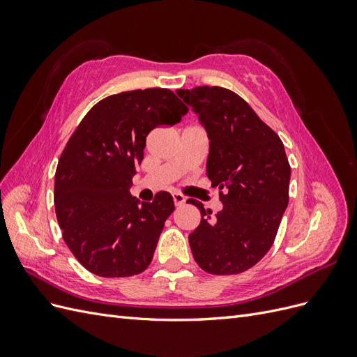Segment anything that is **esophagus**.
<instances>
[{"mask_svg": "<svg viewBox=\"0 0 357 357\" xmlns=\"http://www.w3.org/2000/svg\"><path fill=\"white\" fill-rule=\"evenodd\" d=\"M172 199H174L176 207H181V205L186 204V198L180 195V193H174V195H172Z\"/></svg>", "mask_w": 357, "mask_h": 357, "instance_id": "obj_1", "label": "esophagus"}]
</instances>
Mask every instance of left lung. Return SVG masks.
I'll use <instances>...</instances> for the list:
<instances>
[{"label": "left lung", "instance_id": "1", "mask_svg": "<svg viewBox=\"0 0 357 357\" xmlns=\"http://www.w3.org/2000/svg\"><path fill=\"white\" fill-rule=\"evenodd\" d=\"M210 139L207 177L220 190L222 211H201L189 235L197 264L210 274L247 271L271 248L289 204L290 165L280 137L240 95L219 86L180 89Z\"/></svg>", "mask_w": 357, "mask_h": 357}]
</instances>
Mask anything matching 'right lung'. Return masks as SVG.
<instances>
[{"mask_svg": "<svg viewBox=\"0 0 357 357\" xmlns=\"http://www.w3.org/2000/svg\"><path fill=\"white\" fill-rule=\"evenodd\" d=\"M188 112L169 89L121 92L96 102L70 137L55 174V210L63 241L92 274L131 277L152 262L174 201L159 192L139 202L129 189L149 132Z\"/></svg>", "mask_w": 357, "mask_h": 357, "instance_id": "add662e5", "label": "right lung"}]
</instances>
